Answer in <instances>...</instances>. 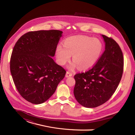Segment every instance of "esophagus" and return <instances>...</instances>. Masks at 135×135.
<instances>
[{"label": "esophagus", "mask_w": 135, "mask_h": 135, "mask_svg": "<svg viewBox=\"0 0 135 135\" xmlns=\"http://www.w3.org/2000/svg\"><path fill=\"white\" fill-rule=\"evenodd\" d=\"M72 76V73L69 72V71H67L66 73V75H65V76H66V78H68V77H70Z\"/></svg>", "instance_id": "obj_1"}]
</instances>
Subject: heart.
Returning a JSON list of instances; mask_svg holds the SVG:
<instances>
[{
  "instance_id": "obj_1",
  "label": "heart",
  "mask_w": 135,
  "mask_h": 135,
  "mask_svg": "<svg viewBox=\"0 0 135 135\" xmlns=\"http://www.w3.org/2000/svg\"><path fill=\"white\" fill-rule=\"evenodd\" d=\"M103 43L99 39L87 36H71L65 40L64 47L59 45L56 50L59 63L64 65L73 55V62L70 69L78 66L80 70H87L93 67L99 59L103 51Z\"/></svg>"
}]
</instances>
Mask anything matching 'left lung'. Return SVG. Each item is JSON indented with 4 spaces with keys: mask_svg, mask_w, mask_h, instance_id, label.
Returning <instances> with one entry per match:
<instances>
[{
    "mask_svg": "<svg viewBox=\"0 0 135 135\" xmlns=\"http://www.w3.org/2000/svg\"><path fill=\"white\" fill-rule=\"evenodd\" d=\"M105 51L90 70L74 75V95L85 108H96L106 103L115 91L123 71V56L119 45L112 38L101 35Z\"/></svg>",
    "mask_w": 135,
    "mask_h": 135,
    "instance_id": "obj_1",
    "label": "left lung"
}]
</instances>
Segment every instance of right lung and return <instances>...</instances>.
Instances as JSON below:
<instances>
[{
    "label": "right lung",
    "instance_id": "1",
    "mask_svg": "<svg viewBox=\"0 0 135 135\" xmlns=\"http://www.w3.org/2000/svg\"><path fill=\"white\" fill-rule=\"evenodd\" d=\"M62 33L57 30L28 32L15 45L11 75L20 95L32 104L50 99L65 77L66 71L52 59Z\"/></svg>",
    "mask_w": 135,
    "mask_h": 135
}]
</instances>
